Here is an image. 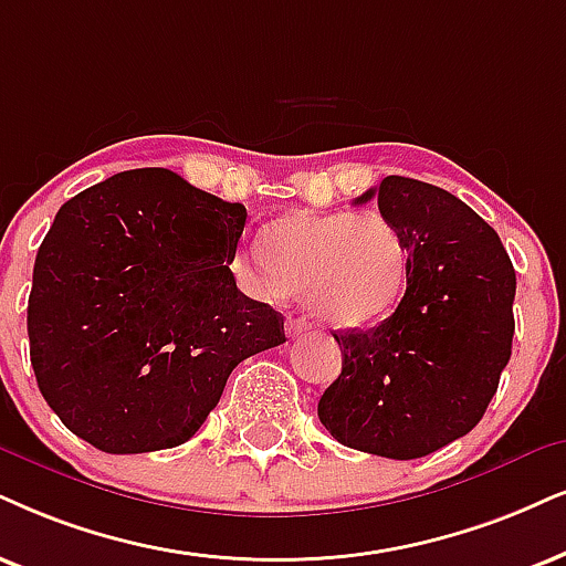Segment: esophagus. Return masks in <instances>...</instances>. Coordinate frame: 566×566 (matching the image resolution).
<instances>
[{"label": "esophagus", "instance_id": "esophagus-1", "mask_svg": "<svg viewBox=\"0 0 566 566\" xmlns=\"http://www.w3.org/2000/svg\"><path fill=\"white\" fill-rule=\"evenodd\" d=\"M311 321H305V318H297V316H290L287 318V336H292V339H297V336H303V334H307L311 332Z\"/></svg>", "mask_w": 566, "mask_h": 566}]
</instances>
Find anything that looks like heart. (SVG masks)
I'll use <instances>...</instances> for the list:
<instances>
[{
  "instance_id": "b5f03b06",
  "label": "heart",
  "mask_w": 566,
  "mask_h": 566,
  "mask_svg": "<svg viewBox=\"0 0 566 566\" xmlns=\"http://www.w3.org/2000/svg\"><path fill=\"white\" fill-rule=\"evenodd\" d=\"M238 266L266 292L303 295L339 328L374 326L399 305L410 279V245L381 211H290L248 245Z\"/></svg>"
}]
</instances>
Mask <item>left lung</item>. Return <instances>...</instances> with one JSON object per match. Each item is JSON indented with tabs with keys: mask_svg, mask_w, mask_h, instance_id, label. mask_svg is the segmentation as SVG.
<instances>
[{
	"mask_svg": "<svg viewBox=\"0 0 566 566\" xmlns=\"http://www.w3.org/2000/svg\"><path fill=\"white\" fill-rule=\"evenodd\" d=\"M370 198L410 245V279L389 318L334 334L342 374L318 418L349 449L415 460L481 423L512 355L517 279L493 227L452 192L389 175L355 203Z\"/></svg>",
	"mask_w": 566,
	"mask_h": 566,
	"instance_id": "8db88e82",
	"label": "left lung"
}]
</instances>
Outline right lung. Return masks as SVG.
Returning a JSON list of instances; mask_svg holds the SVG:
<instances>
[{
	"instance_id": "add662e5",
	"label": "right lung",
	"mask_w": 566,
	"mask_h": 566,
	"mask_svg": "<svg viewBox=\"0 0 566 566\" xmlns=\"http://www.w3.org/2000/svg\"><path fill=\"white\" fill-rule=\"evenodd\" d=\"M248 211L169 169L119 171L56 211L28 297L46 405L109 454L180 447L284 316L238 290Z\"/></svg>"
}]
</instances>
